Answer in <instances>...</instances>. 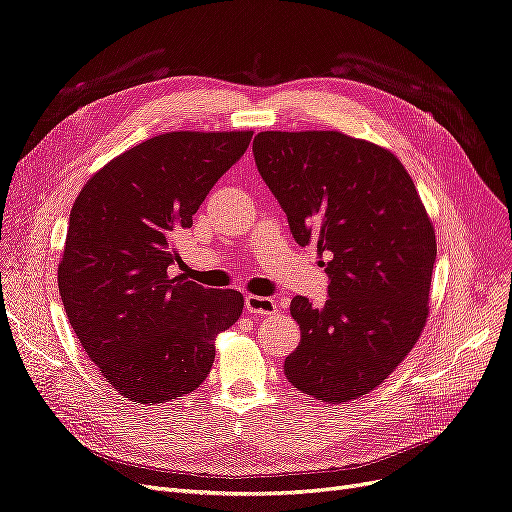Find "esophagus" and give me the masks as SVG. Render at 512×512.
<instances>
[{"label": "esophagus", "mask_w": 512, "mask_h": 512, "mask_svg": "<svg viewBox=\"0 0 512 512\" xmlns=\"http://www.w3.org/2000/svg\"><path fill=\"white\" fill-rule=\"evenodd\" d=\"M244 309H247L253 316H272L278 307H276V301L270 297L249 295L247 299H244Z\"/></svg>", "instance_id": "34e87169"}]
</instances>
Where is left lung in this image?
<instances>
[{
  "mask_svg": "<svg viewBox=\"0 0 512 512\" xmlns=\"http://www.w3.org/2000/svg\"><path fill=\"white\" fill-rule=\"evenodd\" d=\"M253 154L330 280L322 307L291 301L301 343L286 379L330 404L362 397L402 364L429 316L437 244L425 205L395 154L341 131H261Z\"/></svg>",
  "mask_w": 512,
  "mask_h": 512,
  "instance_id": "1",
  "label": "left lung"
}]
</instances>
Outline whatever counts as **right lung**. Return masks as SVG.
<instances>
[{"mask_svg": "<svg viewBox=\"0 0 512 512\" xmlns=\"http://www.w3.org/2000/svg\"><path fill=\"white\" fill-rule=\"evenodd\" d=\"M253 131H169L94 173L71 209L58 291L75 335L108 385L165 404L201 385L215 337L242 314L238 291L173 276L175 240Z\"/></svg>", "mask_w": 512, "mask_h": 512, "instance_id": "obj_1", "label": "right lung"}]
</instances>
